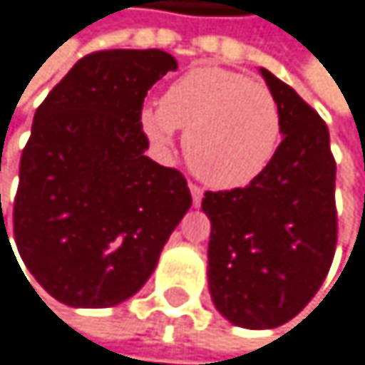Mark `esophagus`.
Masks as SVG:
<instances>
[{"label": "esophagus", "instance_id": "obj_1", "mask_svg": "<svg viewBox=\"0 0 365 365\" xmlns=\"http://www.w3.org/2000/svg\"><path fill=\"white\" fill-rule=\"evenodd\" d=\"M190 195H192V203L199 205L201 203V197H203V190L197 184H190Z\"/></svg>", "mask_w": 365, "mask_h": 365}]
</instances>
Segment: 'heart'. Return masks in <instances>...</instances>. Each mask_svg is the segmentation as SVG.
<instances>
[{"label": "heart", "mask_w": 365, "mask_h": 365, "mask_svg": "<svg viewBox=\"0 0 365 365\" xmlns=\"http://www.w3.org/2000/svg\"><path fill=\"white\" fill-rule=\"evenodd\" d=\"M140 127L168 153L177 129L186 131L184 153L207 186H247L269 166L280 144V107L274 93L245 74L223 67H195L179 76L162 103L140 111Z\"/></svg>", "instance_id": "obj_1"}]
</instances>
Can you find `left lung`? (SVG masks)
<instances>
[{
    "mask_svg": "<svg viewBox=\"0 0 365 365\" xmlns=\"http://www.w3.org/2000/svg\"><path fill=\"white\" fill-rule=\"evenodd\" d=\"M260 74L280 107L284 138L252 184L201 201L212 223L210 296L243 329H276L296 317L324 282L337 245L329 127L269 69Z\"/></svg>",
    "mask_w": 365,
    "mask_h": 365,
    "instance_id": "8db88e82",
    "label": "left lung"
}]
</instances>
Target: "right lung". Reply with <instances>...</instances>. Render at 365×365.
Here are the masks:
<instances>
[{
  "label": "right lung",
  "instance_id": "obj_1",
  "mask_svg": "<svg viewBox=\"0 0 365 365\" xmlns=\"http://www.w3.org/2000/svg\"><path fill=\"white\" fill-rule=\"evenodd\" d=\"M173 69L164 50L93 52L34 113L12 232L28 272L67 307L129 300L192 203L184 175L144 155L140 127L146 91Z\"/></svg>",
  "mask_w": 365,
  "mask_h": 365
}]
</instances>
